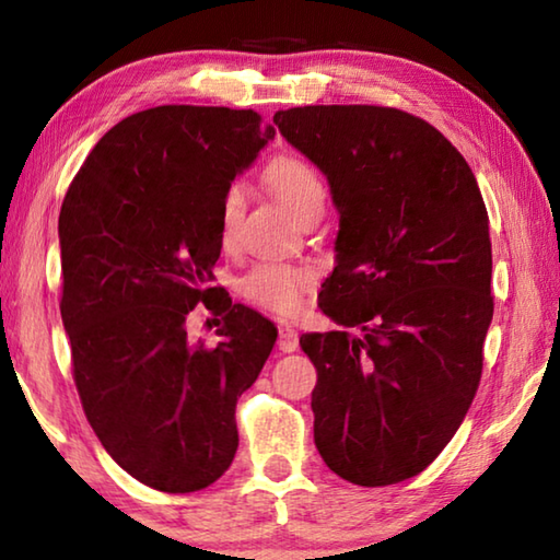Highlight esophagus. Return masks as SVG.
I'll list each match as a JSON object with an SVG mask.
<instances>
[{"label":"esophagus","mask_w":560,"mask_h":560,"mask_svg":"<svg viewBox=\"0 0 560 560\" xmlns=\"http://www.w3.org/2000/svg\"><path fill=\"white\" fill-rule=\"evenodd\" d=\"M279 350H283V353H293V350L299 348V334L296 328H291L289 324L279 326Z\"/></svg>","instance_id":"obj_1"}]
</instances>
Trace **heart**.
Wrapping results in <instances>:
<instances>
[{
  "label": "heart",
  "mask_w": 560,
  "mask_h": 560,
  "mask_svg": "<svg viewBox=\"0 0 560 560\" xmlns=\"http://www.w3.org/2000/svg\"><path fill=\"white\" fill-rule=\"evenodd\" d=\"M267 185L279 197L287 210L303 220L311 212H324L326 185L318 170L303 158L283 155L267 167ZM246 205V189L242 183H232L220 200V242L224 249L234 246ZM316 281V269L299 261H259L246 269L236 281V293L254 308L269 311L277 316L296 314L303 293Z\"/></svg>",
  "instance_id": "obj_1"
}]
</instances>
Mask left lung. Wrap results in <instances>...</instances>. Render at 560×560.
Masks as SVG:
<instances>
[{
	"instance_id": "obj_1",
	"label": "left lung",
	"mask_w": 560,
	"mask_h": 560,
	"mask_svg": "<svg viewBox=\"0 0 560 560\" xmlns=\"http://www.w3.org/2000/svg\"><path fill=\"white\" fill-rule=\"evenodd\" d=\"M328 177L340 212L318 306L340 330L301 336L316 365L314 440L358 487L417 477L459 430L494 316L485 200L428 120L387 106L273 116Z\"/></svg>"
}]
</instances>
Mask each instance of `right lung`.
I'll list each match as a JSON object with an SVG mask.
<instances>
[{
	"label": "right lung",
	"mask_w": 560,
	"mask_h": 560,
	"mask_svg": "<svg viewBox=\"0 0 560 560\" xmlns=\"http://www.w3.org/2000/svg\"><path fill=\"white\" fill-rule=\"evenodd\" d=\"M271 138L252 108H148L98 140L63 197L59 306L75 390L110 457L167 494L230 469L236 400L277 340L271 320L212 287L222 192ZM197 302L221 316L217 347L186 338Z\"/></svg>",
	"instance_id": "add662e5"
}]
</instances>
